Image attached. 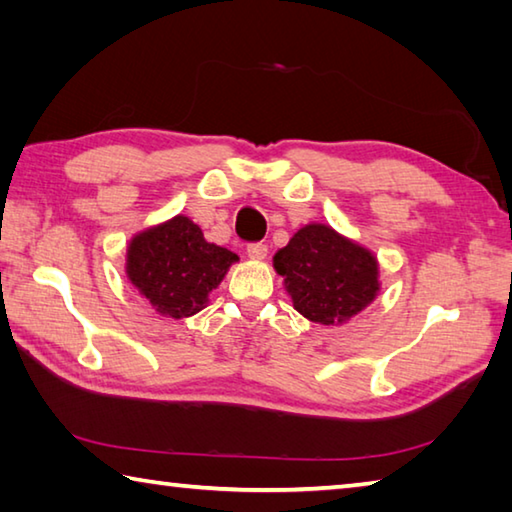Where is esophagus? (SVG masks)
<instances>
[{
    "label": "esophagus",
    "instance_id": "esophagus-1",
    "mask_svg": "<svg viewBox=\"0 0 512 512\" xmlns=\"http://www.w3.org/2000/svg\"><path fill=\"white\" fill-rule=\"evenodd\" d=\"M246 253L250 259H253V262H264L268 255V246L266 244H248Z\"/></svg>",
    "mask_w": 512,
    "mask_h": 512
}]
</instances>
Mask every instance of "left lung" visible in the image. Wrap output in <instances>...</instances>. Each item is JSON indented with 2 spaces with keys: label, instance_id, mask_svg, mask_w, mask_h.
I'll return each instance as SVG.
<instances>
[{
  "label": "left lung",
  "instance_id": "8db88e82",
  "mask_svg": "<svg viewBox=\"0 0 512 512\" xmlns=\"http://www.w3.org/2000/svg\"><path fill=\"white\" fill-rule=\"evenodd\" d=\"M273 266L295 310L319 325L350 323L380 290L376 255L330 224L301 226L277 250Z\"/></svg>",
  "mask_w": 512,
  "mask_h": 512
}]
</instances>
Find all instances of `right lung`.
<instances>
[{
  "mask_svg": "<svg viewBox=\"0 0 512 512\" xmlns=\"http://www.w3.org/2000/svg\"><path fill=\"white\" fill-rule=\"evenodd\" d=\"M239 257L206 242L187 215L136 233L127 244L125 275L160 317L187 319L209 303Z\"/></svg>",
  "mask_w": 512,
  "mask_h": 512,
  "instance_id": "obj_1",
  "label": "right lung"
}]
</instances>
